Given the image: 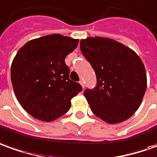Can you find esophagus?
<instances>
[{"label":"esophagus","instance_id":"1","mask_svg":"<svg viewBox=\"0 0 157 157\" xmlns=\"http://www.w3.org/2000/svg\"><path fill=\"white\" fill-rule=\"evenodd\" d=\"M79 84H80L81 86H82L83 88H85V85H84V81L80 80V81H79Z\"/></svg>","mask_w":157,"mask_h":157}]
</instances>
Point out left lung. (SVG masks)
I'll return each mask as SVG.
<instances>
[{"label": "left lung", "mask_w": 157, "mask_h": 157, "mask_svg": "<svg viewBox=\"0 0 157 157\" xmlns=\"http://www.w3.org/2000/svg\"><path fill=\"white\" fill-rule=\"evenodd\" d=\"M80 49L97 75V86L85 90L92 113L109 124L125 121L137 111L147 87L145 67L130 48L108 37H87Z\"/></svg>", "instance_id": "left-lung-1"}]
</instances>
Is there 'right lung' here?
Here are the masks:
<instances>
[{"label": "right lung", "instance_id": "1", "mask_svg": "<svg viewBox=\"0 0 157 157\" xmlns=\"http://www.w3.org/2000/svg\"><path fill=\"white\" fill-rule=\"evenodd\" d=\"M78 39L51 34L32 39L20 48L11 66L15 96L31 116L43 121H56L71 108V100L82 90L69 78L66 56Z\"/></svg>", "mask_w": 157, "mask_h": 157}]
</instances>
